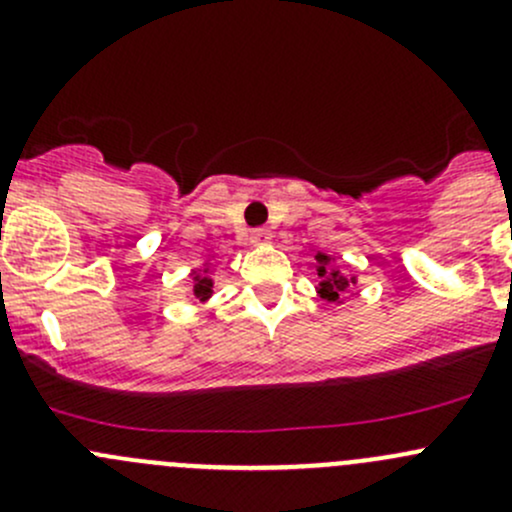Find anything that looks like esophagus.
<instances>
[{
	"label": "esophagus",
	"mask_w": 512,
	"mask_h": 512,
	"mask_svg": "<svg viewBox=\"0 0 512 512\" xmlns=\"http://www.w3.org/2000/svg\"><path fill=\"white\" fill-rule=\"evenodd\" d=\"M250 240H252V245H265V242H270V230H265V227H257V230L250 232Z\"/></svg>",
	"instance_id": "1"
}]
</instances>
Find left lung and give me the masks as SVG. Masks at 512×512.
<instances>
[{"instance_id": "1", "label": "left lung", "mask_w": 512, "mask_h": 512, "mask_svg": "<svg viewBox=\"0 0 512 512\" xmlns=\"http://www.w3.org/2000/svg\"><path fill=\"white\" fill-rule=\"evenodd\" d=\"M317 260V275H319V297L327 299V302H342L344 297L349 294L352 285H356V277H347L332 265V257L324 255V252H317L314 255Z\"/></svg>"}]
</instances>
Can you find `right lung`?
Returning <instances> with one entry per match:
<instances>
[{"instance_id":"obj_1","label":"right lung","mask_w":512,"mask_h":512,"mask_svg":"<svg viewBox=\"0 0 512 512\" xmlns=\"http://www.w3.org/2000/svg\"><path fill=\"white\" fill-rule=\"evenodd\" d=\"M208 262H205L203 270H193L190 275H193V294L195 299H200V302H208L210 297H213V280L208 277Z\"/></svg>"}]
</instances>
